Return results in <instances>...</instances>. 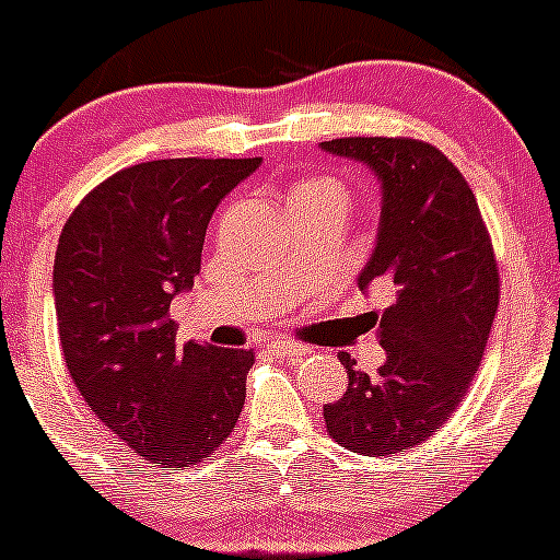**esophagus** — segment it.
<instances>
[{"label":"esophagus","instance_id":"esophagus-1","mask_svg":"<svg viewBox=\"0 0 560 560\" xmlns=\"http://www.w3.org/2000/svg\"><path fill=\"white\" fill-rule=\"evenodd\" d=\"M269 353L278 355V359H302V355L310 353V348L296 342H288V339H275V342L267 345Z\"/></svg>","mask_w":560,"mask_h":560}]
</instances>
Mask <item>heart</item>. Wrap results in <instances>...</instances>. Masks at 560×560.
Instances as JSON below:
<instances>
[{
    "label": "heart",
    "instance_id": "1",
    "mask_svg": "<svg viewBox=\"0 0 560 560\" xmlns=\"http://www.w3.org/2000/svg\"><path fill=\"white\" fill-rule=\"evenodd\" d=\"M320 201H339V205H348V191H345L342 183H337L334 177H304L288 194V205L304 207V205H320Z\"/></svg>",
    "mask_w": 560,
    "mask_h": 560
}]
</instances>
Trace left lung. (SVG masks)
Returning a JSON list of instances; mask_svg holds the SVG:
<instances>
[{
  "instance_id": "left-lung-1",
  "label": "left lung",
  "mask_w": 560,
  "mask_h": 560,
  "mask_svg": "<svg viewBox=\"0 0 560 560\" xmlns=\"http://www.w3.org/2000/svg\"><path fill=\"white\" fill-rule=\"evenodd\" d=\"M320 151L372 170L380 226L359 288H385L374 377L348 369V390L323 405L326 429L348 451L394 455L429 440L464 399L499 307V269L469 183L434 145L345 137Z\"/></svg>"
}]
</instances>
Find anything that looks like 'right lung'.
<instances>
[{
    "label": "right lung",
    "instance_id": "obj_1",
    "mask_svg": "<svg viewBox=\"0 0 560 560\" xmlns=\"http://www.w3.org/2000/svg\"><path fill=\"white\" fill-rule=\"evenodd\" d=\"M261 159H161L120 170L61 229L54 299L91 412L153 464L207 460L237 425L250 350L175 345L170 304L201 267L207 223Z\"/></svg>",
    "mask_w": 560,
    "mask_h": 560
}]
</instances>
